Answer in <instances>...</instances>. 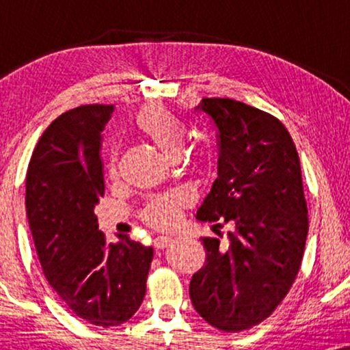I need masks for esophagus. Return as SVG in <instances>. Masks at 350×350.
Masks as SVG:
<instances>
[{
	"label": "esophagus",
	"instance_id": "esophagus-1",
	"mask_svg": "<svg viewBox=\"0 0 350 350\" xmlns=\"http://www.w3.org/2000/svg\"><path fill=\"white\" fill-rule=\"evenodd\" d=\"M170 242H172V237H169V236H159L154 239V245H156V248H159V250L165 248L167 245H170Z\"/></svg>",
	"mask_w": 350,
	"mask_h": 350
}]
</instances>
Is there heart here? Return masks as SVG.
Wrapping results in <instances>:
<instances>
[{"label": "heart", "mask_w": 350, "mask_h": 350, "mask_svg": "<svg viewBox=\"0 0 350 350\" xmlns=\"http://www.w3.org/2000/svg\"><path fill=\"white\" fill-rule=\"evenodd\" d=\"M135 129L169 159L178 157L183 150L186 138L183 124L162 105H150L142 109L135 118ZM109 170L114 174V165ZM185 202L186 196L181 193L157 196L146 204L143 219L154 228H169L176 221L178 210Z\"/></svg>", "instance_id": "1"}]
</instances>
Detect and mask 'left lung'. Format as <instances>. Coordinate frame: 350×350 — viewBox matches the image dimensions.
Masks as SVG:
<instances>
[{
  "label": "left lung",
  "instance_id": "obj_1",
  "mask_svg": "<svg viewBox=\"0 0 350 350\" xmlns=\"http://www.w3.org/2000/svg\"><path fill=\"white\" fill-rule=\"evenodd\" d=\"M198 109L218 131V174L196 218L231 221L229 248L204 237L205 266L189 284L194 309L212 327L242 332L269 317L303 260L308 207L298 151L279 119L231 98Z\"/></svg>",
  "mask_w": 350,
  "mask_h": 350
}]
</instances>
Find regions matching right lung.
Instances as JSON below:
<instances>
[{
    "mask_svg": "<svg viewBox=\"0 0 350 350\" xmlns=\"http://www.w3.org/2000/svg\"><path fill=\"white\" fill-rule=\"evenodd\" d=\"M111 105H84L42 133L27 172V218L42 272L76 317L127 322L143 303L154 250L129 236L107 243L95 205L105 193L102 131Z\"/></svg>",
    "mask_w": 350,
    "mask_h": 350,
    "instance_id": "right-lung-1",
    "label": "right lung"
}]
</instances>
